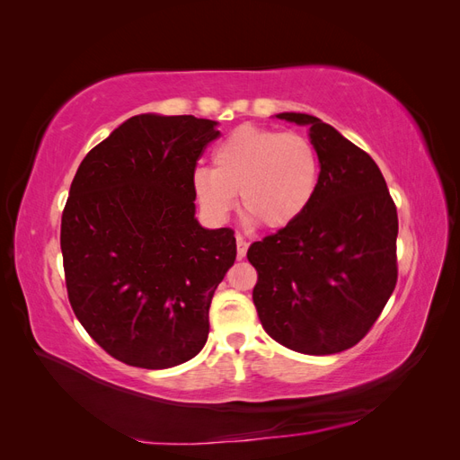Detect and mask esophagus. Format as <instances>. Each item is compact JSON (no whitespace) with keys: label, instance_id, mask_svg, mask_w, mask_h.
Returning a JSON list of instances; mask_svg holds the SVG:
<instances>
[{"label":"esophagus","instance_id":"obj_1","mask_svg":"<svg viewBox=\"0 0 460 460\" xmlns=\"http://www.w3.org/2000/svg\"><path fill=\"white\" fill-rule=\"evenodd\" d=\"M235 245H238V259H243L247 253V247L249 243L245 242V238L242 234H235Z\"/></svg>","mask_w":460,"mask_h":460}]
</instances>
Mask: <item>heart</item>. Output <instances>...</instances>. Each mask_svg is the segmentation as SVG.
Masks as SVG:
<instances>
[{
  "mask_svg": "<svg viewBox=\"0 0 460 460\" xmlns=\"http://www.w3.org/2000/svg\"><path fill=\"white\" fill-rule=\"evenodd\" d=\"M318 180L320 159L309 137L245 124L215 147L213 169H198L191 186L205 213L215 218L230 213L240 191L243 217L274 230L307 211Z\"/></svg>",
  "mask_w": 460,
  "mask_h": 460,
  "instance_id": "heart-1",
  "label": "heart"
}]
</instances>
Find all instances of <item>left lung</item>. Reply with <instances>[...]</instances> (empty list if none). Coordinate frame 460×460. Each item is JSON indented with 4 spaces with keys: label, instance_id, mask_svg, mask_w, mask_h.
<instances>
[{
    "label": "left lung",
    "instance_id": "obj_1",
    "mask_svg": "<svg viewBox=\"0 0 460 460\" xmlns=\"http://www.w3.org/2000/svg\"><path fill=\"white\" fill-rule=\"evenodd\" d=\"M320 159L314 199L247 252L262 328L288 349L332 355L363 340L397 284V207L367 151L305 113Z\"/></svg>",
    "mask_w": 460,
    "mask_h": 460
}]
</instances>
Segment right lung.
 <instances>
[{
    "label": "right lung",
    "instance_id": "add662e5",
    "mask_svg": "<svg viewBox=\"0 0 460 460\" xmlns=\"http://www.w3.org/2000/svg\"><path fill=\"white\" fill-rule=\"evenodd\" d=\"M217 122L137 115L80 163L61 217L71 307L92 340L130 367L196 357L208 307L235 261L232 228L193 218L191 176Z\"/></svg>",
    "mask_w": 460,
    "mask_h": 460
}]
</instances>
